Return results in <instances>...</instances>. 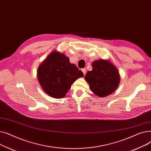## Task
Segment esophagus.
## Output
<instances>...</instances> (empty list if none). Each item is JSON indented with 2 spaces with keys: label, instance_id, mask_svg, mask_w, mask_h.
I'll return each instance as SVG.
<instances>
[{
  "label": "esophagus",
  "instance_id": "34e87169",
  "mask_svg": "<svg viewBox=\"0 0 151 151\" xmlns=\"http://www.w3.org/2000/svg\"><path fill=\"white\" fill-rule=\"evenodd\" d=\"M81 71H83V74L85 75H86V68H83V69L81 70Z\"/></svg>",
  "mask_w": 151,
  "mask_h": 151
}]
</instances>
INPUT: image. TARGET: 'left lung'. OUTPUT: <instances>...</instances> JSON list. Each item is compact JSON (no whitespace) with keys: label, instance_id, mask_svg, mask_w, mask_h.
Returning a JSON list of instances; mask_svg holds the SVG:
<instances>
[{"label":"left lung","instance_id":"obj_1","mask_svg":"<svg viewBox=\"0 0 151 151\" xmlns=\"http://www.w3.org/2000/svg\"><path fill=\"white\" fill-rule=\"evenodd\" d=\"M92 66V70L88 71L85 76L91 91L100 97L114 92L120 82L116 67L110 61L104 59L94 61Z\"/></svg>","mask_w":151,"mask_h":151}]
</instances>
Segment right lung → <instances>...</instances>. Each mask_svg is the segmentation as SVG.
I'll list each match as a JSON object with an SVG mask.
<instances>
[{"instance_id": "obj_1", "label": "right lung", "mask_w": 151, "mask_h": 151, "mask_svg": "<svg viewBox=\"0 0 151 151\" xmlns=\"http://www.w3.org/2000/svg\"><path fill=\"white\" fill-rule=\"evenodd\" d=\"M84 74L63 53L54 51L40 65L37 78L43 90L50 96H65L71 86Z\"/></svg>"}]
</instances>
